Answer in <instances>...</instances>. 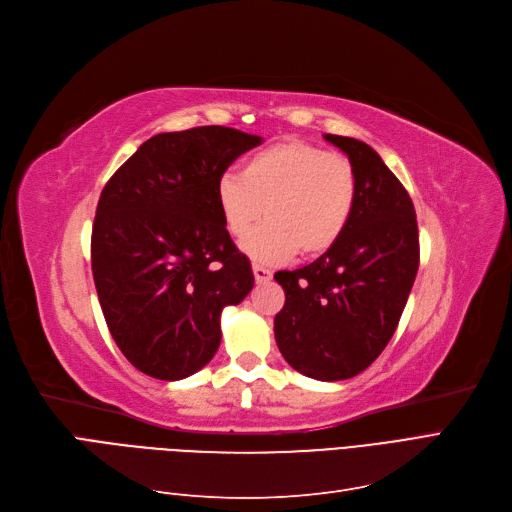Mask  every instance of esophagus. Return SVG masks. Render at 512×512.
I'll list each match as a JSON object with an SVG mask.
<instances>
[{
	"instance_id": "34e87169",
	"label": "esophagus",
	"mask_w": 512,
	"mask_h": 512,
	"mask_svg": "<svg viewBox=\"0 0 512 512\" xmlns=\"http://www.w3.org/2000/svg\"><path fill=\"white\" fill-rule=\"evenodd\" d=\"M253 274H255V280L259 282V285H261V282H270L272 280V270L259 266V263H255V266H253Z\"/></svg>"
}]
</instances>
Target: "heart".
Listing matches in <instances>:
<instances>
[{"mask_svg":"<svg viewBox=\"0 0 512 512\" xmlns=\"http://www.w3.org/2000/svg\"><path fill=\"white\" fill-rule=\"evenodd\" d=\"M358 200L354 164L339 154L304 143L282 141L242 162L240 175L225 173L215 202L225 232L242 238L267 211L269 221L242 240L257 263H280L297 251L327 253L348 230Z\"/></svg>","mask_w":512,"mask_h":512,"instance_id":"obj_1","label":"heart"}]
</instances>
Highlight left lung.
<instances>
[{
	"label": "left lung",
	"mask_w": 512,
	"mask_h": 512,
	"mask_svg": "<svg viewBox=\"0 0 512 512\" xmlns=\"http://www.w3.org/2000/svg\"><path fill=\"white\" fill-rule=\"evenodd\" d=\"M356 168L358 200L344 236L310 266L276 272L285 306L274 335L285 361L320 382L365 371L399 325L420 266L415 208L367 143L325 135Z\"/></svg>",
	"instance_id": "obj_1"
}]
</instances>
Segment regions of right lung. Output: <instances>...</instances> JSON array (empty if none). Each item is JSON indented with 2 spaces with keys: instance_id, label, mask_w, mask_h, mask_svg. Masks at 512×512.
I'll use <instances>...</instances> for the list:
<instances>
[{
  "instance_id": "obj_1",
  "label": "right lung",
  "mask_w": 512,
  "mask_h": 512,
  "mask_svg": "<svg viewBox=\"0 0 512 512\" xmlns=\"http://www.w3.org/2000/svg\"><path fill=\"white\" fill-rule=\"evenodd\" d=\"M261 137L198 126L147 139L103 187L94 287L128 361L164 382L194 375L221 342V310L251 293V261L225 232L219 177Z\"/></svg>"
}]
</instances>
